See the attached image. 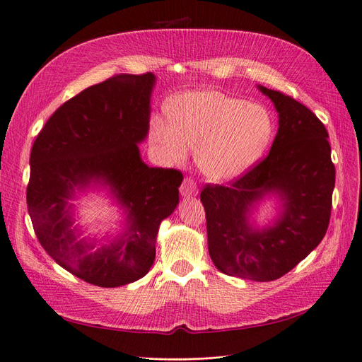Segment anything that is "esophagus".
<instances>
[{
  "mask_svg": "<svg viewBox=\"0 0 362 362\" xmlns=\"http://www.w3.org/2000/svg\"><path fill=\"white\" fill-rule=\"evenodd\" d=\"M180 194L182 197H192V195H197L198 194V187H197V183L194 182L192 177H185L182 185H180Z\"/></svg>",
  "mask_w": 362,
  "mask_h": 362,
  "instance_id": "34e87169",
  "label": "esophagus"
}]
</instances>
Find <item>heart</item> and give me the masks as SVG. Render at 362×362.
Segmentation results:
<instances>
[{
	"mask_svg": "<svg viewBox=\"0 0 362 362\" xmlns=\"http://www.w3.org/2000/svg\"><path fill=\"white\" fill-rule=\"evenodd\" d=\"M171 122L152 121V139L171 161L197 149V164L213 180L238 177L262 155L272 136V118L260 105L222 91L185 94L171 106Z\"/></svg>",
	"mask_w": 362,
	"mask_h": 362,
	"instance_id": "obj_1",
	"label": "heart"
}]
</instances>
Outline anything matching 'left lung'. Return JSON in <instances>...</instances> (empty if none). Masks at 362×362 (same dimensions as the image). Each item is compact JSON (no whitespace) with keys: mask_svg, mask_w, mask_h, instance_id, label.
<instances>
[{"mask_svg":"<svg viewBox=\"0 0 362 362\" xmlns=\"http://www.w3.org/2000/svg\"><path fill=\"white\" fill-rule=\"evenodd\" d=\"M259 88L279 115L269 153L226 186L206 185L199 198L216 268L266 282L290 272L322 241L332 216L336 168L318 117L286 93ZM269 192L285 199V213L272 228L253 231L246 211Z\"/></svg>","mask_w":362,"mask_h":362,"instance_id":"8db88e82","label":"left lung"}]
</instances>
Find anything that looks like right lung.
I'll use <instances>...</instances> for the list:
<instances>
[{"label": "right lung", "mask_w": 362, "mask_h": 362, "mask_svg": "<svg viewBox=\"0 0 362 362\" xmlns=\"http://www.w3.org/2000/svg\"><path fill=\"white\" fill-rule=\"evenodd\" d=\"M152 72L118 74L66 100L47 119L30 151L28 211L42 248L57 264L98 287L145 276L163 218L179 204L182 171L148 167L137 144L149 130ZM103 180L129 211L131 226L109 247L88 251L70 229L67 199L76 185Z\"/></svg>", "instance_id": "right-lung-1"}]
</instances>
